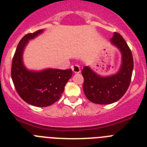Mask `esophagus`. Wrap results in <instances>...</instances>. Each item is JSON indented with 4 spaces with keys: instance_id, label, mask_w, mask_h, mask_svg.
Wrapping results in <instances>:
<instances>
[{
    "instance_id": "34e87169",
    "label": "esophagus",
    "mask_w": 147,
    "mask_h": 147,
    "mask_svg": "<svg viewBox=\"0 0 147 147\" xmlns=\"http://www.w3.org/2000/svg\"><path fill=\"white\" fill-rule=\"evenodd\" d=\"M71 69H72L73 72L74 73V74H79V73H80V67L77 65L71 66Z\"/></svg>"
}]
</instances>
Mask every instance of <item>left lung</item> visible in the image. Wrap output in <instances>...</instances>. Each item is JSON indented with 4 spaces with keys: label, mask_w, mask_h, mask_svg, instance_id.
I'll list each match as a JSON object with an SVG mask.
<instances>
[{
    "label": "left lung",
    "mask_w": 147,
    "mask_h": 147,
    "mask_svg": "<svg viewBox=\"0 0 147 147\" xmlns=\"http://www.w3.org/2000/svg\"><path fill=\"white\" fill-rule=\"evenodd\" d=\"M110 42L121 54L119 71L107 76L97 74L89 66H85L82 71L84 93L88 100L98 105L112 104L120 99L129 88L133 71L132 52L121 35L114 32Z\"/></svg>",
    "instance_id": "1"
}]
</instances>
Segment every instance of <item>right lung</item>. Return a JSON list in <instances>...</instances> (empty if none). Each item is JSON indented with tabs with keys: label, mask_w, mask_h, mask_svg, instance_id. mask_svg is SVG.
<instances>
[{
	"label": "right lung",
	"mask_w": 147,
	"mask_h": 147,
	"mask_svg": "<svg viewBox=\"0 0 147 147\" xmlns=\"http://www.w3.org/2000/svg\"><path fill=\"white\" fill-rule=\"evenodd\" d=\"M43 32V29L26 34L20 40L11 62V79L17 92L26 103L36 107H47L59 99L72 70L47 68L30 71L23 64V51L30 40Z\"/></svg>",
	"instance_id": "obj_1"
}]
</instances>
